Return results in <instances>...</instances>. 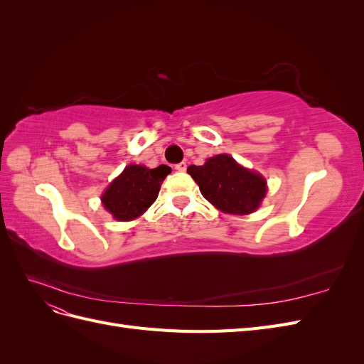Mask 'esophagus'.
<instances>
[{
  "label": "esophagus",
  "instance_id": "obj_1",
  "mask_svg": "<svg viewBox=\"0 0 364 364\" xmlns=\"http://www.w3.org/2000/svg\"><path fill=\"white\" fill-rule=\"evenodd\" d=\"M176 170L178 171H185L186 170V162H179V164H176V167H174Z\"/></svg>",
  "mask_w": 364,
  "mask_h": 364
}]
</instances>
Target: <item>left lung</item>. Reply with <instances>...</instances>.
I'll return each mask as SVG.
<instances>
[{"label": "left lung", "mask_w": 364, "mask_h": 364, "mask_svg": "<svg viewBox=\"0 0 364 364\" xmlns=\"http://www.w3.org/2000/svg\"><path fill=\"white\" fill-rule=\"evenodd\" d=\"M186 171L205 199L226 214L246 215L257 211L267 193V182L259 173L245 168L229 155H215Z\"/></svg>", "instance_id": "8db88e82"}]
</instances>
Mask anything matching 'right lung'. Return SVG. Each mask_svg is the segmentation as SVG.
I'll return each mask as SVG.
<instances>
[{"instance_id": "right-lung-1", "label": "right lung", "mask_w": 364, "mask_h": 364, "mask_svg": "<svg viewBox=\"0 0 364 364\" xmlns=\"http://www.w3.org/2000/svg\"><path fill=\"white\" fill-rule=\"evenodd\" d=\"M170 173L168 165L147 168L144 165L130 164L107 186L102 196V203L119 222L134 220L144 214L158 199L162 181Z\"/></svg>"}]
</instances>
